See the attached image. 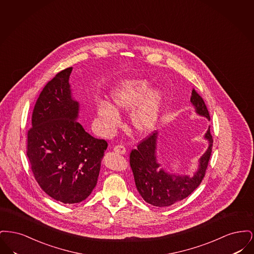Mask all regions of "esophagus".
Segmentation results:
<instances>
[{
	"instance_id": "34e87169",
	"label": "esophagus",
	"mask_w": 254,
	"mask_h": 254,
	"mask_svg": "<svg viewBox=\"0 0 254 254\" xmlns=\"http://www.w3.org/2000/svg\"><path fill=\"white\" fill-rule=\"evenodd\" d=\"M113 150L116 153H118V154H126L127 153V149H126V147L124 145H115Z\"/></svg>"
}]
</instances>
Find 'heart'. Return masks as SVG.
Listing matches in <instances>:
<instances>
[{"instance_id":"1","label":"heart","mask_w":254,"mask_h":254,"mask_svg":"<svg viewBox=\"0 0 254 254\" xmlns=\"http://www.w3.org/2000/svg\"><path fill=\"white\" fill-rule=\"evenodd\" d=\"M164 104V94L152 88L147 79H126L112 86L109 103L99 101L95 107L96 116L105 131H113L120 124L118 112L129 111L133 129L145 134L157 126Z\"/></svg>"}]
</instances>
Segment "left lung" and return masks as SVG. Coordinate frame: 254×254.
I'll return each instance as SVG.
<instances>
[{
	"instance_id": "1",
	"label": "left lung",
	"mask_w": 254,
	"mask_h": 254,
	"mask_svg": "<svg viewBox=\"0 0 254 254\" xmlns=\"http://www.w3.org/2000/svg\"><path fill=\"white\" fill-rule=\"evenodd\" d=\"M190 103L197 115L210 120L204 100L194 89ZM209 128L208 126L204 136L208 146L205 153L199 158L198 168L193 176L169 173L162 168L158 162L157 131L139 144L137 149H133L129 156L130 167L137 190L146 203L158 207L169 206L187 198L198 188L205 176L212 149L213 140Z\"/></svg>"
}]
</instances>
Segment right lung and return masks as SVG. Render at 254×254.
I'll return each instance as SVG.
<instances>
[{
	"mask_svg": "<svg viewBox=\"0 0 254 254\" xmlns=\"http://www.w3.org/2000/svg\"><path fill=\"white\" fill-rule=\"evenodd\" d=\"M71 71L62 70L44 87L27 133V157L36 181L64 204L80 203L92 192L108 147L77 122L80 104L69 85Z\"/></svg>",
	"mask_w": 254,
	"mask_h": 254,
	"instance_id": "add662e5",
	"label": "right lung"
}]
</instances>
